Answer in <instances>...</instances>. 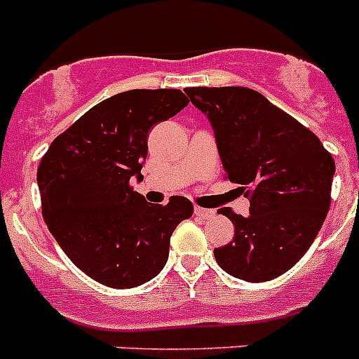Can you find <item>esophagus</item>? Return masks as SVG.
<instances>
[{
	"instance_id": "esophagus-1",
	"label": "esophagus",
	"mask_w": 359,
	"mask_h": 359,
	"mask_svg": "<svg viewBox=\"0 0 359 359\" xmlns=\"http://www.w3.org/2000/svg\"><path fill=\"white\" fill-rule=\"evenodd\" d=\"M194 214L198 215V217H203V219H210L214 217L215 212L210 210V208H203V207H194Z\"/></svg>"
}]
</instances>
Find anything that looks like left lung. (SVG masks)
<instances>
[{
	"label": "left lung",
	"instance_id": "left-lung-1",
	"mask_svg": "<svg viewBox=\"0 0 359 359\" xmlns=\"http://www.w3.org/2000/svg\"><path fill=\"white\" fill-rule=\"evenodd\" d=\"M210 121L224 179L249 200V215L229 207L235 236L214 249L229 276L264 283L302 259L332 203L335 161L321 140L294 117L247 87H187Z\"/></svg>",
	"mask_w": 359,
	"mask_h": 359
}]
</instances>
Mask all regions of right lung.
<instances>
[{
    "instance_id": "1",
    "label": "right lung",
    "mask_w": 359,
    "mask_h": 359,
    "mask_svg": "<svg viewBox=\"0 0 359 359\" xmlns=\"http://www.w3.org/2000/svg\"><path fill=\"white\" fill-rule=\"evenodd\" d=\"M187 103L180 89L119 93L87 110L41 158L45 222L72 263L103 286L128 290L154 279L173 229L193 215L187 198L156 205L133 187L144 179L151 128Z\"/></svg>"
}]
</instances>
